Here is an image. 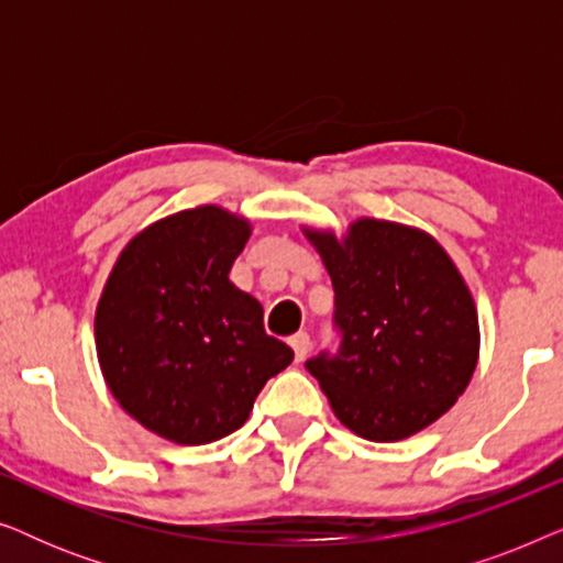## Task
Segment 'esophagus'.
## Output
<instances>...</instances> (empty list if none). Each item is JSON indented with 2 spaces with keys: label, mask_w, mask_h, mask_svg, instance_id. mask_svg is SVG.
Instances as JSON below:
<instances>
[{
  "label": "esophagus",
  "mask_w": 563,
  "mask_h": 563,
  "mask_svg": "<svg viewBox=\"0 0 563 563\" xmlns=\"http://www.w3.org/2000/svg\"><path fill=\"white\" fill-rule=\"evenodd\" d=\"M289 345L295 349V358L305 361L307 353H310V349H312V341H310V335H307V333H297V335L289 338Z\"/></svg>",
  "instance_id": "34e87169"
}]
</instances>
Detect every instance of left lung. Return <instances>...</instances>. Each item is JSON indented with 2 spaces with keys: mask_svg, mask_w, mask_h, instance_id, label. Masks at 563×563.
Wrapping results in <instances>:
<instances>
[{
  "mask_svg": "<svg viewBox=\"0 0 563 563\" xmlns=\"http://www.w3.org/2000/svg\"><path fill=\"white\" fill-rule=\"evenodd\" d=\"M335 291V349L307 358L338 420L376 443L402 441L451 410L479 356V320L433 238L358 220L341 243L307 233Z\"/></svg>",
  "mask_w": 563,
  "mask_h": 563,
  "instance_id": "obj_1",
  "label": "left lung"
}]
</instances>
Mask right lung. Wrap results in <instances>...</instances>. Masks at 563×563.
Listing matches in <instances>:
<instances>
[{"instance_id": "right-lung-1", "label": "right lung", "mask_w": 563, "mask_h": 563, "mask_svg": "<svg viewBox=\"0 0 563 563\" xmlns=\"http://www.w3.org/2000/svg\"><path fill=\"white\" fill-rule=\"evenodd\" d=\"M249 222L197 207L128 243L97 307V356L122 410L161 438L202 445L249 420L295 351L266 335L264 307L230 284Z\"/></svg>"}]
</instances>
